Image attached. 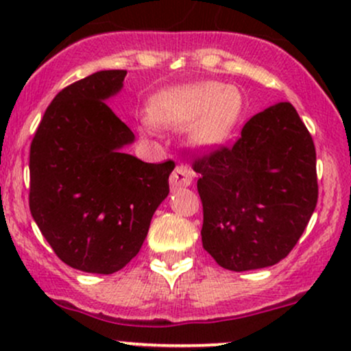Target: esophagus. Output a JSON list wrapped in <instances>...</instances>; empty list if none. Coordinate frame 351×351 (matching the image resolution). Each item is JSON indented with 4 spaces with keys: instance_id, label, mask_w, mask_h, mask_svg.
<instances>
[{
    "instance_id": "esophagus-1",
    "label": "esophagus",
    "mask_w": 351,
    "mask_h": 351,
    "mask_svg": "<svg viewBox=\"0 0 351 351\" xmlns=\"http://www.w3.org/2000/svg\"><path fill=\"white\" fill-rule=\"evenodd\" d=\"M193 178H195V173H193L191 168H188L186 165H180V167H176L175 171L171 173L170 184L173 189L184 188L193 183Z\"/></svg>"
}]
</instances>
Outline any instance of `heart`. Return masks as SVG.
Segmentation results:
<instances>
[{"label":"heart","mask_w":351,"mask_h":351,"mask_svg":"<svg viewBox=\"0 0 351 351\" xmlns=\"http://www.w3.org/2000/svg\"><path fill=\"white\" fill-rule=\"evenodd\" d=\"M244 112V100L236 87L219 82H198L160 92L150 104L152 119L170 128L189 123V140L201 148L221 147L234 134ZM143 130L152 134L155 125L143 120Z\"/></svg>","instance_id":"b5f03b06"}]
</instances>
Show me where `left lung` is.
<instances>
[{
  "instance_id": "8db88e82",
  "label": "left lung",
  "mask_w": 351,
  "mask_h": 351,
  "mask_svg": "<svg viewBox=\"0 0 351 351\" xmlns=\"http://www.w3.org/2000/svg\"><path fill=\"white\" fill-rule=\"evenodd\" d=\"M203 203V247L234 272L287 257L318 198L313 140L292 104L265 108L231 148L195 160Z\"/></svg>"
}]
</instances>
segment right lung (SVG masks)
<instances>
[{
    "instance_id": "obj_1",
    "label": "right lung",
    "mask_w": 351,
    "mask_h": 351,
    "mask_svg": "<svg viewBox=\"0 0 351 351\" xmlns=\"http://www.w3.org/2000/svg\"><path fill=\"white\" fill-rule=\"evenodd\" d=\"M127 71H99L56 95L31 143L29 209L62 263L114 274L138 254L175 168L122 148L135 135L107 106Z\"/></svg>"
}]
</instances>
